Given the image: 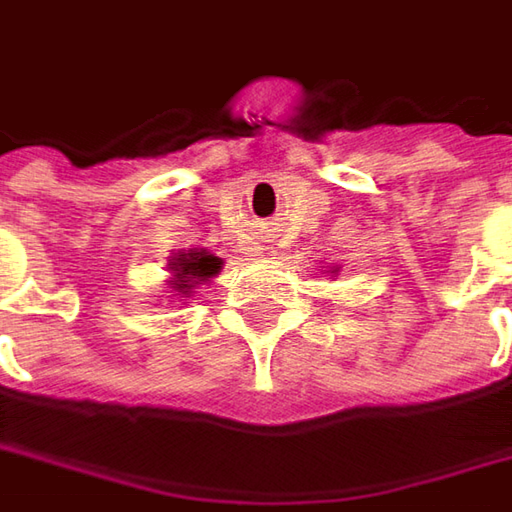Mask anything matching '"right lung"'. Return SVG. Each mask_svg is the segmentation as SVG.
Instances as JSON below:
<instances>
[{"label":"right lung","mask_w":512,"mask_h":512,"mask_svg":"<svg viewBox=\"0 0 512 512\" xmlns=\"http://www.w3.org/2000/svg\"><path fill=\"white\" fill-rule=\"evenodd\" d=\"M223 260L214 257L212 252L206 249H191V252H180L177 257H171L168 263V272H171V280L168 286L180 295V298H189L191 289L206 283L209 278H214L220 272Z\"/></svg>","instance_id":"right-lung-1"}]
</instances>
